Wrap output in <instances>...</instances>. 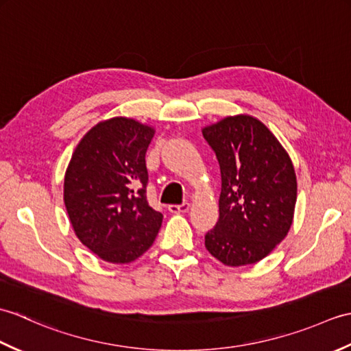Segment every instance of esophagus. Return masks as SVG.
<instances>
[{
  "label": "esophagus",
  "mask_w": 351,
  "mask_h": 351,
  "mask_svg": "<svg viewBox=\"0 0 351 351\" xmlns=\"http://www.w3.org/2000/svg\"><path fill=\"white\" fill-rule=\"evenodd\" d=\"M190 210V204L185 202L182 205H169V211L171 214H184Z\"/></svg>",
  "instance_id": "obj_1"
}]
</instances>
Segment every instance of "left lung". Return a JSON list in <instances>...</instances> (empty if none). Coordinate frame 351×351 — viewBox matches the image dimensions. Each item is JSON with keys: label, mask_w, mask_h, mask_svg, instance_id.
Masks as SVG:
<instances>
[{"label": "left lung", "mask_w": 351, "mask_h": 351, "mask_svg": "<svg viewBox=\"0 0 351 351\" xmlns=\"http://www.w3.org/2000/svg\"><path fill=\"white\" fill-rule=\"evenodd\" d=\"M221 173L219 221L205 247L228 267L256 264L293 225L297 180L288 152L249 114L228 116L202 130Z\"/></svg>", "instance_id": "left-lung-1"}]
</instances>
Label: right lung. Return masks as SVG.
Listing matches in <instances>:
<instances>
[{"instance_id":"obj_1","label":"right lung","mask_w":351,"mask_h":351,"mask_svg":"<svg viewBox=\"0 0 351 351\" xmlns=\"http://www.w3.org/2000/svg\"><path fill=\"white\" fill-rule=\"evenodd\" d=\"M154 126L130 117L96 123L66 169L63 199L86 247L110 264H130L154 244L162 214L146 197L145 155Z\"/></svg>"}]
</instances>
